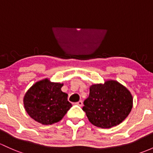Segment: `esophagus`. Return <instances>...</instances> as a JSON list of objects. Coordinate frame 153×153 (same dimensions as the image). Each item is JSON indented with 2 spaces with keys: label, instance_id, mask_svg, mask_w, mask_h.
<instances>
[{
  "label": "esophagus",
  "instance_id": "esophagus-1",
  "mask_svg": "<svg viewBox=\"0 0 153 153\" xmlns=\"http://www.w3.org/2000/svg\"><path fill=\"white\" fill-rule=\"evenodd\" d=\"M77 105H80V106H82V105H83V101H82V100L78 101V102H77Z\"/></svg>",
  "mask_w": 153,
  "mask_h": 153
}]
</instances>
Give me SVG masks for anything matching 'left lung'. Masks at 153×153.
Here are the masks:
<instances>
[{
    "label": "left lung",
    "mask_w": 153,
    "mask_h": 153,
    "mask_svg": "<svg viewBox=\"0 0 153 153\" xmlns=\"http://www.w3.org/2000/svg\"><path fill=\"white\" fill-rule=\"evenodd\" d=\"M133 96L128 88L115 80L90 86L83 110L89 121L101 128H111L123 123L133 108Z\"/></svg>",
    "instance_id": "1"
}]
</instances>
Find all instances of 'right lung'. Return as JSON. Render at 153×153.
I'll use <instances>...</instances> for the list:
<instances>
[{
	"label": "right lung",
	"instance_id": "right-lung-1",
	"mask_svg": "<svg viewBox=\"0 0 153 153\" xmlns=\"http://www.w3.org/2000/svg\"><path fill=\"white\" fill-rule=\"evenodd\" d=\"M64 83L40 80L25 92L23 104L25 111L37 123L48 125L58 123L72 107L68 94L62 91Z\"/></svg>",
	"mask_w": 153,
	"mask_h": 153
}]
</instances>
